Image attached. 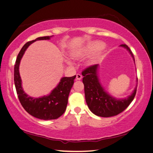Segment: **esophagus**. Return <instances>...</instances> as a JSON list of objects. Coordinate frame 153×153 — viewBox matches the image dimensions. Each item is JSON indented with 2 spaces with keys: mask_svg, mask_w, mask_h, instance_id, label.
Listing matches in <instances>:
<instances>
[{
  "mask_svg": "<svg viewBox=\"0 0 153 153\" xmlns=\"http://www.w3.org/2000/svg\"><path fill=\"white\" fill-rule=\"evenodd\" d=\"M82 79V76L80 74H77L76 75V80H80V79Z\"/></svg>",
  "mask_w": 153,
  "mask_h": 153,
  "instance_id": "1",
  "label": "esophagus"
}]
</instances>
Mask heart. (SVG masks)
Listing matches in <instances>:
<instances>
[{"mask_svg":"<svg viewBox=\"0 0 153 153\" xmlns=\"http://www.w3.org/2000/svg\"><path fill=\"white\" fill-rule=\"evenodd\" d=\"M105 50L106 47L102 42L98 40H92L86 43L82 46L73 49L70 52V56L73 59L77 60L86 58L94 53L86 62V65L88 67H91L99 62V61L103 57ZM68 63L71 64L69 61Z\"/></svg>","mask_w":153,"mask_h":153,"instance_id":"b5f03b06","label":"heart"}]
</instances>
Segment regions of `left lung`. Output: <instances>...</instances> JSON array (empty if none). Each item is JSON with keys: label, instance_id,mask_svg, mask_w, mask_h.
Segmentation results:
<instances>
[{"label": "left lung", "instance_id": "left-lung-1", "mask_svg": "<svg viewBox=\"0 0 153 153\" xmlns=\"http://www.w3.org/2000/svg\"><path fill=\"white\" fill-rule=\"evenodd\" d=\"M126 49L133 59V54L126 45H121ZM99 65L87 68L82 72V82L84 85V94L87 106L95 115L103 117L117 115L124 111L133 101L135 96L137 85L131 94L125 98H116L107 92L102 85L99 77Z\"/></svg>", "mask_w": 153, "mask_h": 153}]
</instances>
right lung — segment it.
I'll return each instance as SVG.
<instances>
[{
  "label": "right lung",
  "instance_id": "right-lung-1",
  "mask_svg": "<svg viewBox=\"0 0 153 153\" xmlns=\"http://www.w3.org/2000/svg\"><path fill=\"white\" fill-rule=\"evenodd\" d=\"M53 36L39 37L27 42L18 55L14 66V84L20 102L27 113L38 119L55 120L60 117L67 108L68 97L76 76L63 77L49 94L40 97L29 96L25 92L20 76L19 66L25 52L30 45L37 40H50Z\"/></svg>",
  "mask_w": 153,
  "mask_h": 153
}]
</instances>
